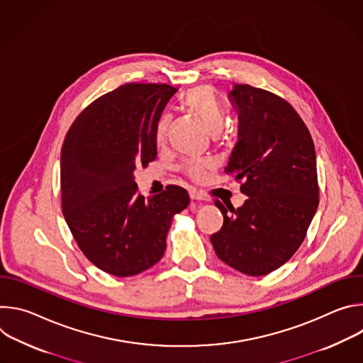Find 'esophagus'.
Wrapping results in <instances>:
<instances>
[{
    "label": "esophagus",
    "instance_id": "esophagus-1",
    "mask_svg": "<svg viewBox=\"0 0 363 363\" xmlns=\"http://www.w3.org/2000/svg\"><path fill=\"white\" fill-rule=\"evenodd\" d=\"M189 196H191L192 201H202V199H203L202 192H199V191H196V189H192V191L189 192Z\"/></svg>",
    "mask_w": 363,
    "mask_h": 363
}]
</instances>
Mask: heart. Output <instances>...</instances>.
Segmentation results:
<instances>
[{"instance_id":"1","label":"heart","mask_w":363,"mask_h":363,"mask_svg":"<svg viewBox=\"0 0 363 363\" xmlns=\"http://www.w3.org/2000/svg\"><path fill=\"white\" fill-rule=\"evenodd\" d=\"M182 105L202 121L206 130L213 136H217L221 132L225 123V112L216 96V91L210 86L202 84L189 89L182 96ZM169 122L171 119L168 115H162L158 119L157 126H155V138L158 142L165 139ZM184 169L192 179L203 181L213 169V162L206 160H195L186 162Z\"/></svg>"}]
</instances>
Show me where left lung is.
Segmentation results:
<instances>
[{
    "mask_svg": "<svg viewBox=\"0 0 363 363\" xmlns=\"http://www.w3.org/2000/svg\"><path fill=\"white\" fill-rule=\"evenodd\" d=\"M238 115L237 143L225 174L242 182L240 208L214 203L224 217L211 235L230 267L266 276L281 267L304 240L319 205L315 145L304 122L279 96L234 84L228 93Z\"/></svg>",
    "mask_w": 363,
    "mask_h": 363,
    "instance_id": "8db88e82",
    "label": "left lung"
}]
</instances>
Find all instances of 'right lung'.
I'll return each mask as SVG.
<instances>
[{
	"label": "right lung",
	"instance_id": "obj_1",
	"mask_svg": "<svg viewBox=\"0 0 363 363\" xmlns=\"http://www.w3.org/2000/svg\"><path fill=\"white\" fill-rule=\"evenodd\" d=\"M175 93L168 84H123L79 115L62 147L66 223L89 260L116 277L161 260L172 220L189 203L175 185L145 199L133 175L157 158L155 126Z\"/></svg>",
	"mask_w": 363,
	"mask_h": 363
}]
</instances>
